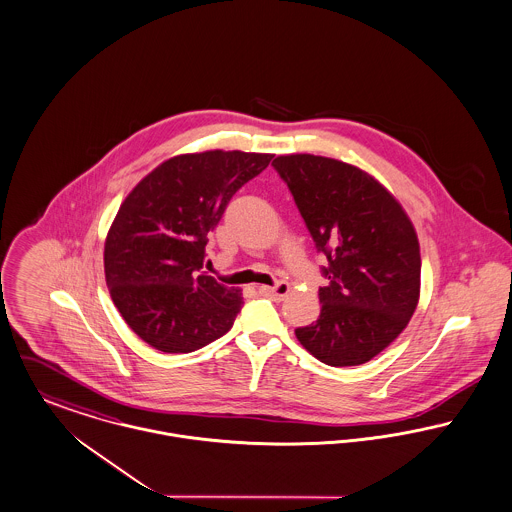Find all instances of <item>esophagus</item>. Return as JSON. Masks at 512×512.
<instances>
[{
	"instance_id": "1",
	"label": "esophagus",
	"mask_w": 512,
	"mask_h": 512,
	"mask_svg": "<svg viewBox=\"0 0 512 512\" xmlns=\"http://www.w3.org/2000/svg\"><path fill=\"white\" fill-rule=\"evenodd\" d=\"M257 290H259V294L269 296V298H273V300H284L286 294L290 292V284L284 282V280H280V282H276L275 286H259Z\"/></svg>"
}]
</instances>
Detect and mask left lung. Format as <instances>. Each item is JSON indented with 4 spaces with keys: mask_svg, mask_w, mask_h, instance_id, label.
Listing matches in <instances>:
<instances>
[{
    "mask_svg": "<svg viewBox=\"0 0 512 512\" xmlns=\"http://www.w3.org/2000/svg\"><path fill=\"white\" fill-rule=\"evenodd\" d=\"M273 167L327 259L321 312L296 337L323 364H364L397 339L417 308L415 228L374 177L345 161L292 154L278 156Z\"/></svg>",
    "mask_w": 512,
    "mask_h": 512,
    "instance_id": "left-lung-1",
    "label": "left lung"
}]
</instances>
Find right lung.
Wrapping results in <instances>:
<instances>
[{
    "label": "right lung",
    "instance_id": "right-lung-1",
    "mask_svg": "<svg viewBox=\"0 0 512 512\" xmlns=\"http://www.w3.org/2000/svg\"><path fill=\"white\" fill-rule=\"evenodd\" d=\"M271 154L202 152L163 161L118 208L105 278L128 327L161 353H193L226 335L241 290L204 275L208 236Z\"/></svg>",
    "mask_w": 512,
    "mask_h": 512
}]
</instances>
